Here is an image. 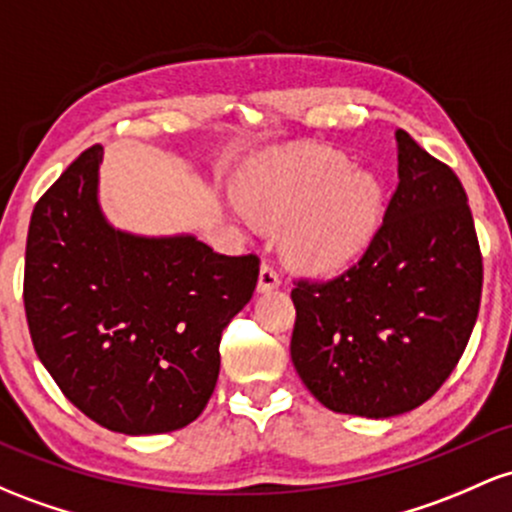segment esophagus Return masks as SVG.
Instances as JSON below:
<instances>
[{
  "label": "esophagus",
  "instance_id": "34e87169",
  "mask_svg": "<svg viewBox=\"0 0 512 512\" xmlns=\"http://www.w3.org/2000/svg\"><path fill=\"white\" fill-rule=\"evenodd\" d=\"M279 282H282V279H279L277 269H274L272 265H267V262H265V265L260 267V279H257V291H262V294H267V291L277 289Z\"/></svg>",
  "mask_w": 512,
  "mask_h": 512
}]
</instances>
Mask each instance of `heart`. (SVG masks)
Wrapping results in <instances>:
<instances>
[{
  "mask_svg": "<svg viewBox=\"0 0 512 512\" xmlns=\"http://www.w3.org/2000/svg\"><path fill=\"white\" fill-rule=\"evenodd\" d=\"M238 189L250 211L284 223L289 257L316 272L357 260L374 240L384 211L379 177L330 148L262 157L243 172ZM228 211L245 226L252 221L240 204Z\"/></svg>",
  "mask_w": 512,
  "mask_h": 512,
  "instance_id": "obj_1",
  "label": "heart"
}]
</instances>
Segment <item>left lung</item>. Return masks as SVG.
<instances>
[{"instance_id":"8db88e82","label":"left lung","mask_w":512,"mask_h":512,"mask_svg":"<svg viewBox=\"0 0 512 512\" xmlns=\"http://www.w3.org/2000/svg\"><path fill=\"white\" fill-rule=\"evenodd\" d=\"M398 187L357 265L299 282L291 362L325 408L393 418L457 367L481 303V250L457 174L396 131Z\"/></svg>"}]
</instances>
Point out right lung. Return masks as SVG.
<instances>
[{
    "instance_id": "add662e5",
    "label": "right lung",
    "mask_w": 512,
    "mask_h": 512,
    "mask_svg": "<svg viewBox=\"0 0 512 512\" xmlns=\"http://www.w3.org/2000/svg\"><path fill=\"white\" fill-rule=\"evenodd\" d=\"M92 145L41 196L26 240L24 303L36 355L106 430L189 425L221 369V333L252 299L255 255L213 252L192 233L138 235L99 204Z\"/></svg>"
}]
</instances>
